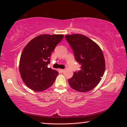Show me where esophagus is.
<instances>
[{
  "mask_svg": "<svg viewBox=\"0 0 127 127\" xmlns=\"http://www.w3.org/2000/svg\"><path fill=\"white\" fill-rule=\"evenodd\" d=\"M59 71L61 73H63L64 72V69H59Z\"/></svg>",
  "mask_w": 127,
  "mask_h": 127,
  "instance_id": "1",
  "label": "esophagus"
}]
</instances>
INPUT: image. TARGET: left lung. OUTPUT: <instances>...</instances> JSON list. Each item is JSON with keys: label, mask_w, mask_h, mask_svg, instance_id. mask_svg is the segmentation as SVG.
Here are the masks:
<instances>
[{"label": "left lung", "mask_w": 127, "mask_h": 127, "mask_svg": "<svg viewBox=\"0 0 127 127\" xmlns=\"http://www.w3.org/2000/svg\"><path fill=\"white\" fill-rule=\"evenodd\" d=\"M73 50L75 59L81 64V70L68 79L70 86L81 92L91 91L104 75L105 61L100 46L87 36L80 34L65 36Z\"/></svg>", "instance_id": "8db88e82"}]
</instances>
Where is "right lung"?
Wrapping results in <instances>:
<instances>
[{"mask_svg": "<svg viewBox=\"0 0 127 127\" xmlns=\"http://www.w3.org/2000/svg\"><path fill=\"white\" fill-rule=\"evenodd\" d=\"M63 35H41L26 45L21 54L19 70L30 89L40 92L52 85L59 73L48 66L50 57Z\"/></svg>", "mask_w": 127, "mask_h": 127, "instance_id": "add662e5", "label": "right lung"}]
</instances>
